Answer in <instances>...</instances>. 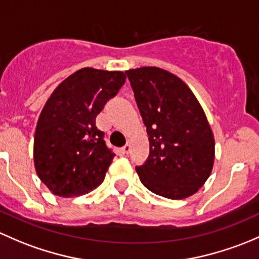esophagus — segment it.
Listing matches in <instances>:
<instances>
[{
  "label": "esophagus",
  "mask_w": 259,
  "mask_h": 259,
  "mask_svg": "<svg viewBox=\"0 0 259 259\" xmlns=\"http://www.w3.org/2000/svg\"><path fill=\"white\" fill-rule=\"evenodd\" d=\"M130 149H131V142H127V145L122 147V152H123V153H128Z\"/></svg>",
  "instance_id": "esophagus-1"
}]
</instances>
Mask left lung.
<instances>
[{
  "instance_id": "8db88e82",
  "label": "left lung",
  "mask_w": 259,
  "mask_h": 259,
  "mask_svg": "<svg viewBox=\"0 0 259 259\" xmlns=\"http://www.w3.org/2000/svg\"><path fill=\"white\" fill-rule=\"evenodd\" d=\"M147 128L149 156L137 167L158 196L183 199L206 183L214 163V136L201 103L178 76L159 67L126 71Z\"/></svg>"
}]
</instances>
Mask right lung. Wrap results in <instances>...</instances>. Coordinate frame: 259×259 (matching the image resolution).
I'll return each mask as SVG.
<instances>
[{"label":"right lung","mask_w":259,"mask_h":259,"mask_svg":"<svg viewBox=\"0 0 259 259\" xmlns=\"http://www.w3.org/2000/svg\"><path fill=\"white\" fill-rule=\"evenodd\" d=\"M126 81L122 71L84 67L63 79L42 108L34 132L37 176L65 198L93 191L103 182L112 153L96 117Z\"/></svg>","instance_id":"add662e5"}]
</instances>
